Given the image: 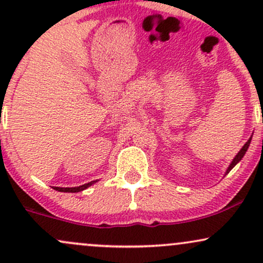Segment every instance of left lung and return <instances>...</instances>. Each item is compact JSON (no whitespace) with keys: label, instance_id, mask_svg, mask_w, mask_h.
Returning <instances> with one entry per match:
<instances>
[{"label":"left lung","instance_id":"1","mask_svg":"<svg viewBox=\"0 0 263 263\" xmlns=\"http://www.w3.org/2000/svg\"><path fill=\"white\" fill-rule=\"evenodd\" d=\"M251 138H252V136H251V137H250V138H249V140H247V142H246V143H245V144H243V146H242V148H241L240 151H238V153H237V155H236V156H235V158H234V159H232V161H231V163H230V165H229V167H228V170H226V172H225V174H228V173H229V172H230V171L232 170V168H234V167H235V165H236V164H237V163H238V162H240V161H241V159H242V157H243V156H245V153H246V151H247V148H249L250 143H251Z\"/></svg>","mask_w":263,"mask_h":263}]
</instances>
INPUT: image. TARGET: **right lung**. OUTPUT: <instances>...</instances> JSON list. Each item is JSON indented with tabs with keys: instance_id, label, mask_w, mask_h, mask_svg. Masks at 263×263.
I'll list each match as a JSON object with an SVG mask.
<instances>
[{
	"instance_id": "1",
	"label": "right lung",
	"mask_w": 263,
	"mask_h": 263,
	"mask_svg": "<svg viewBox=\"0 0 263 263\" xmlns=\"http://www.w3.org/2000/svg\"><path fill=\"white\" fill-rule=\"evenodd\" d=\"M98 180H92V182H89L86 184H83V185L79 186H73V188H60V186H53L54 189L58 190V192H64V193H78V192H83L84 189L89 188L90 185H92L93 183H96Z\"/></svg>"
}]
</instances>
